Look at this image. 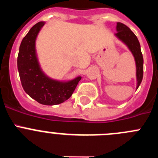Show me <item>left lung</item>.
<instances>
[{"instance_id": "left-lung-1", "label": "left lung", "mask_w": 158, "mask_h": 158, "mask_svg": "<svg viewBox=\"0 0 158 158\" xmlns=\"http://www.w3.org/2000/svg\"><path fill=\"white\" fill-rule=\"evenodd\" d=\"M116 31L115 37L127 46L135 58L136 65V89H138L143 77V57L141 51L140 43L134 32L123 23H117Z\"/></svg>"}]
</instances>
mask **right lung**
Masks as SVG:
<instances>
[{
  "instance_id": "right-lung-1",
  "label": "right lung",
  "mask_w": 158,
  "mask_h": 158,
  "mask_svg": "<svg viewBox=\"0 0 158 158\" xmlns=\"http://www.w3.org/2000/svg\"><path fill=\"white\" fill-rule=\"evenodd\" d=\"M44 24L43 21L35 24L23 39L19 49L17 68L25 93L40 104L56 105L72 96L81 77L59 81L50 77L43 72L38 59L35 42Z\"/></svg>"
}]
</instances>
